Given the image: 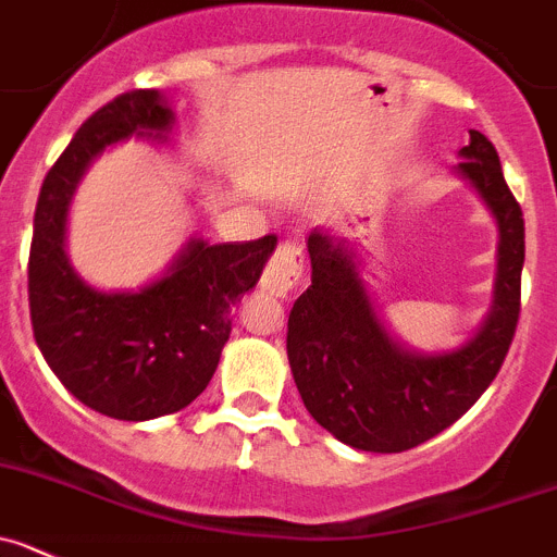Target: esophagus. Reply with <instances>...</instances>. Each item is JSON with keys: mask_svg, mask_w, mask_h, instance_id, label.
Here are the masks:
<instances>
[{"mask_svg": "<svg viewBox=\"0 0 557 557\" xmlns=\"http://www.w3.org/2000/svg\"><path fill=\"white\" fill-rule=\"evenodd\" d=\"M302 277H305L302 247H299L296 242H283L277 249H274L272 258H269L267 269H263L261 288L267 290V294L285 299L296 285L302 283Z\"/></svg>", "mask_w": 557, "mask_h": 557, "instance_id": "34e87169", "label": "esophagus"}]
</instances>
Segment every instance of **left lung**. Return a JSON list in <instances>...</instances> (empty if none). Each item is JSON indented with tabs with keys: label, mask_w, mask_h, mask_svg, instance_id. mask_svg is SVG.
Masks as SVG:
<instances>
[{
	"label": "left lung",
	"mask_w": 557,
	"mask_h": 557,
	"mask_svg": "<svg viewBox=\"0 0 557 557\" xmlns=\"http://www.w3.org/2000/svg\"><path fill=\"white\" fill-rule=\"evenodd\" d=\"M459 175L497 220L495 305L456 351L418 355L393 341L373 310L360 261L346 238L308 236L313 285L288 315V362L305 407L341 443L401 454L461 418L500 371L519 321L524 220L503 178L500 156L481 132L459 150Z\"/></svg>",
	"instance_id": "left-lung-1"
}]
</instances>
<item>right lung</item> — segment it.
Returning <instances> with one entry per match:
<instances>
[{"label":"right lung","mask_w":557,"mask_h":557,"mask_svg":"<svg viewBox=\"0 0 557 557\" xmlns=\"http://www.w3.org/2000/svg\"><path fill=\"white\" fill-rule=\"evenodd\" d=\"M173 121L159 90L123 92L90 114L40 186L29 247L38 349L85 407L132 423L178 412L208 387L231 337V308L255 288L277 244L191 238L168 274L137 294H103L71 269L67 202L90 161L132 134L161 139Z\"/></svg>","instance_id":"add662e5"}]
</instances>
